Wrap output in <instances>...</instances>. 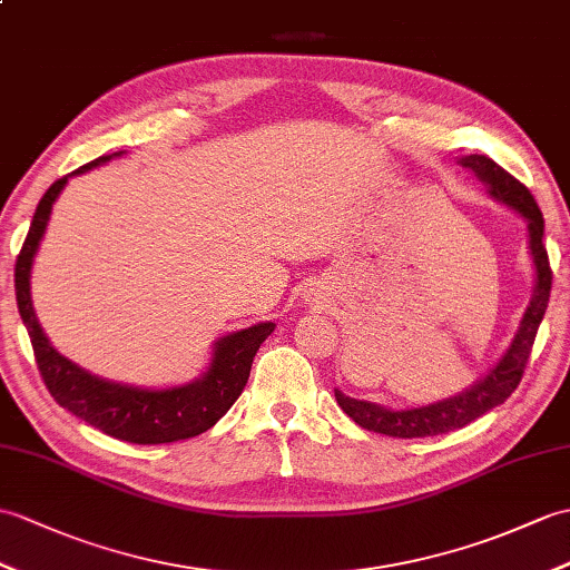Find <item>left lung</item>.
<instances>
[{"mask_svg":"<svg viewBox=\"0 0 570 570\" xmlns=\"http://www.w3.org/2000/svg\"><path fill=\"white\" fill-rule=\"evenodd\" d=\"M459 163L461 167L471 169L473 175L481 179V184H485L488 194H491L495 202H502L505 206L514 208L527 220L529 253H532L534 269H537L534 296L529 301V308L524 311L518 335H514L505 356H502V360L491 368V374H485L481 381H475L473 386L466 389L464 393L452 395V399L432 403V405L391 410L368 401L350 399V395L335 389L337 405L345 410L356 425L368 432L399 436V440L446 434V432L466 428L475 417L485 415L488 410L505 403L512 395V391L520 386L529 354H532V347H534L537 330L541 321H544L553 274H551L549 255L544 247V218H541V210L534 202V196L529 194L524 184L514 179L510 171H505L498 163H493L491 157L469 155V157H461Z\"/></svg>","mask_w":570,"mask_h":570,"instance_id":"left-lung-1","label":"left lung"}]
</instances>
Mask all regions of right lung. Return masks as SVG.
<instances>
[{
    "mask_svg": "<svg viewBox=\"0 0 570 570\" xmlns=\"http://www.w3.org/2000/svg\"><path fill=\"white\" fill-rule=\"evenodd\" d=\"M116 155L121 153L101 155L97 160L75 169L72 175H82V171L91 167L109 163ZM72 175L50 184V189L38 202L14 269L17 306L26 330H29L36 364L46 389L56 399V403L70 410L72 415L124 442L167 444L189 440V436L210 430L228 413L230 405L240 399L255 354L262 342L274 333V323H257L240 330V333L220 337L214 347V360H210L206 374L177 389L150 391L126 386V383L99 379L79 368L70 360H65L50 345L43 335V327L36 321L31 303V267L46 233L52 204H56V198Z\"/></svg>",
    "mask_w": 570,
    "mask_h": 570,
    "instance_id": "right-lung-1",
    "label": "right lung"
}]
</instances>
